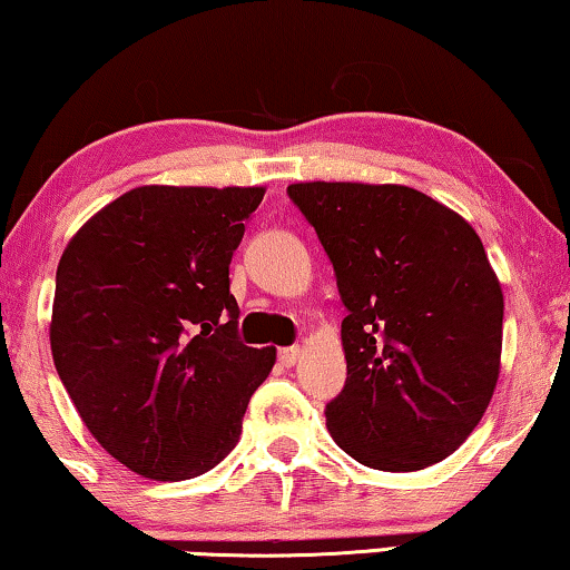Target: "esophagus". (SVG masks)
Here are the masks:
<instances>
[{
  "instance_id": "34e87169",
  "label": "esophagus",
  "mask_w": 570,
  "mask_h": 570,
  "mask_svg": "<svg viewBox=\"0 0 570 570\" xmlns=\"http://www.w3.org/2000/svg\"><path fill=\"white\" fill-rule=\"evenodd\" d=\"M301 357V346H285V350L277 352V360L283 362V367H293Z\"/></svg>"
}]
</instances>
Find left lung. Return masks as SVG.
Masks as SVG:
<instances>
[{
	"mask_svg": "<svg viewBox=\"0 0 570 570\" xmlns=\"http://www.w3.org/2000/svg\"><path fill=\"white\" fill-rule=\"evenodd\" d=\"M346 305L344 391L326 406L357 463L411 473L452 455L501 373L504 293L463 216L406 185L295 183Z\"/></svg>",
	"mask_w": 570,
	"mask_h": 570,
	"instance_id": "obj_1",
	"label": "left lung"
}]
</instances>
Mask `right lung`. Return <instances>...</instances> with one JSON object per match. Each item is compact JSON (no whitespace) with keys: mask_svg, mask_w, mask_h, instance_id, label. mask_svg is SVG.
Listing matches in <instances>:
<instances>
[{"mask_svg":"<svg viewBox=\"0 0 570 570\" xmlns=\"http://www.w3.org/2000/svg\"><path fill=\"white\" fill-rule=\"evenodd\" d=\"M265 187L128 189L56 269L53 365L81 422L154 481L216 468L242 436L275 346L238 342L228 265Z\"/></svg>","mask_w":570,"mask_h":570,"instance_id":"right-lung-1","label":"right lung"}]
</instances>
